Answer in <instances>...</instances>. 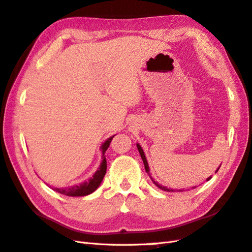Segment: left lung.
<instances>
[{
    "instance_id": "left-lung-1",
    "label": "left lung",
    "mask_w": 252,
    "mask_h": 252,
    "mask_svg": "<svg viewBox=\"0 0 252 252\" xmlns=\"http://www.w3.org/2000/svg\"><path fill=\"white\" fill-rule=\"evenodd\" d=\"M136 146H137V149H138V151H139V154H140V157H141V159H143V162H144V165H145V169H146V172L148 173V175H149V177L151 178V180H152V182L156 184L158 188L159 189H162V190H164V191H167V192H173V191H179V192H181V191H184V189H170V188H167V186H164V185H160V184H158L157 181H154L153 180V178L151 177V173H150V168H149V165H148V160H147V158H146V156H145V152H144V150H143V148L140 147V145L139 144H136ZM221 165V164H220ZM220 167V166H219ZM219 167L218 168L216 169V171L215 172H217L218 171V169H219ZM212 179V176L211 177H209L208 179H206V181H209V180H211ZM192 189H196V186H193Z\"/></svg>"
}]
</instances>
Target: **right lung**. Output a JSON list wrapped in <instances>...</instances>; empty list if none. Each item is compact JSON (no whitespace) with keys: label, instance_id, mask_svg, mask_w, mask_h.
Masks as SVG:
<instances>
[{"label":"right lung","instance_id":"right-lung-1","mask_svg":"<svg viewBox=\"0 0 252 252\" xmlns=\"http://www.w3.org/2000/svg\"><path fill=\"white\" fill-rule=\"evenodd\" d=\"M115 136V135H114ZM114 136L107 138L104 143H103L100 147L101 152H102V162L100 164V167L94 173V176L92 178H89L87 181H84L83 183L79 185H73V186H68V188H51L53 190L63 193V195L70 196V197H81V196H87L89 193L94 192L96 189L99 188L103 178H104L105 173H106V158H105V152L107 150V148L109 147V144H111L112 139Z\"/></svg>","mask_w":252,"mask_h":252}]
</instances>
